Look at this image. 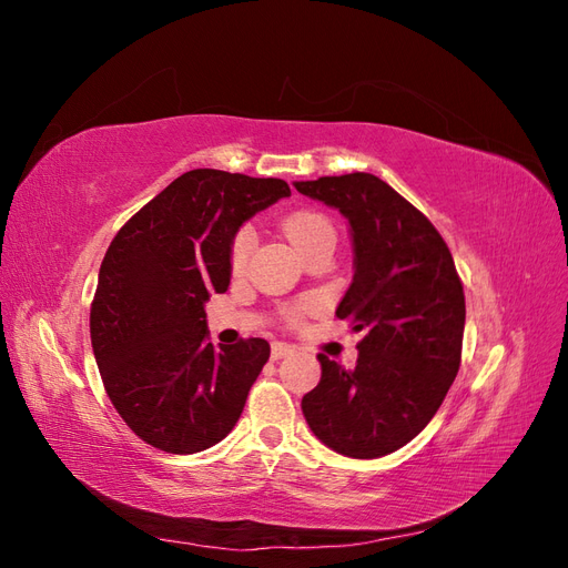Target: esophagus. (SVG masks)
<instances>
[{
  "mask_svg": "<svg viewBox=\"0 0 568 568\" xmlns=\"http://www.w3.org/2000/svg\"><path fill=\"white\" fill-rule=\"evenodd\" d=\"M288 353H294V346H288V343H282V341H274V343H272V351H270L272 359H282V357H286Z\"/></svg>",
  "mask_w": 568,
  "mask_h": 568,
  "instance_id": "esophagus-1",
  "label": "esophagus"
}]
</instances>
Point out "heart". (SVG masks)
Here are the masks:
<instances>
[{"mask_svg":"<svg viewBox=\"0 0 568 568\" xmlns=\"http://www.w3.org/2000/svg\"><path fill=\"white\" fill-rule=\"evenodd\" d=\"M284 234L291 239V244L305 255L313 246L324 242V239H334V227L329 220L317 213H294L284 220ZM253 244H255V234L251 227L236 232L230 248V263L234 272L244 270L248 255L253 251Z\"/></svg>","mask_w":568,"mask_h":568,"instance_id":"1","label":"heart"}]
</instances>
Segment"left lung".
Returning a JSON list of instances; mask_svg holds the SVG:
<instances>
[{"label": "left lung", "instance_id": "left-lung-1", "mask_svg": "<svg viewBox=\"0 0 568 568\" xmlns=\"http://www.w3.org/2000/svg\"><path fill=\"white\" fill-rule=\"evenodd\" d=\"M348 220L353 282L336 307L363 332L353 369L326 355L303 395L311 432L338 455L374 459L434 419L462 357L464 291L443 236L415 205L369 173L294 182Z\"/></svg>", "mask_w": 568, "mask_h": 568}]
</instances>
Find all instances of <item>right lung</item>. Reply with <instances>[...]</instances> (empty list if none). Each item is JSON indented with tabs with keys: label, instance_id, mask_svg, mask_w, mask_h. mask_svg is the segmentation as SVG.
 <instances>
[{
	"label": "right lung",
	"instance_id": "add662e5",
	"mask_svg": "<svg viewBox=\"0 0 568 568\" xmlns=\"http://www.w3.org/2000/svg\"><path fill=\"white\" fill-rule=\"evenodd\" d=\"M286 196L277 178L189 170L111 242L90 311L92 351L118 415L153 448L201 453L242 417L270 343L213 348L205 301L230 286L239 227Z\"/></svg>",
	"mask_w": 568,
	"mask_h": 568
}]
</instances>
